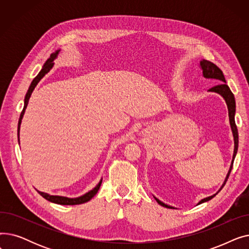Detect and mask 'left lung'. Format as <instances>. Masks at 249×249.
I'll return each mask as SVG.
<instances>
[{
	"label": "left lung",
	"instance_id": "1",
	"mask_svg": "<svg viewBox=\"0 0 249 249\" xmlns=\"http://www.w3.org/2000/svg\"><path fill=\"white\" fill-rule=\"evenodd\" d=\"M200 65H201V69L203 71V75L206 77V78H215V80L219 81V85L211 88L210 89H209V91H214V93H217L219 95H221L222 97L224 98L226 104H227V108H228V114H229V122H230V126H231V130H232V133H233V137H234V152H233V158H232V161H231V165H230V168H229V172L226 176V178L223 182V185H222V187L220 188V190L213 196H210V197L208 198H205L203 199L202 201L199 202V204H202L204 202H207L209 200H211L212 198H214L215 196L222 190V188H223L226 184V181L230 176V173L232 171V166H233V162H234V159L235 156H236V153H237V150H238V130H237V127H236V124H235V108H236V106H235V98H234V95L232 94L231 89H229V87L227 86L226 84V80L224 77V74L223 72H222V71L217 67L216 64H214L213 62L211 61H208V60H201L200 61ZM154 199L156 200V202H158L160 206H163L165 208H174L172 206H168L164 203H162L161 201H160L158 198Z\"/></svg>",
	"mask_w": 249,
	"mask_h": 249
}]
</instances>
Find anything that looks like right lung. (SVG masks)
I'll use <instances>...</instances> for the list:
<instances>
[{
	"instance_id": "obj_1",
	"label": "right lung",
	"mask_w": 249,
	"mask_h": 249,
	"mask_svg": "<svg viewBox=\"0 0 249 249\" xmlns=\"http://www.w3.org/2000/svg\"><path fill=\"white\" fill-rule=\"evenodd\" d=\"M59 50H57L56 52H54V53H52L50 55V57L46 60V62L44 63V65L42 67V70L40 71V72H39L35 77L34 80L32 81L28 90H27V94H26L25 96V100H24V108L21 112V115H20V118H19V122H18V140H19V131H20V125H21V122H22V118L24 116V113H25V110L26 108H27V105H28V102H29V99L31 97V94L33 89H35V87L37 86V84L40 82L41 78L52 69V67H53V60L56 58L57 54H58ZM101 184H102V179L100 180L99 184L91 190L89 192H88L87 194L81 196V197L78 198H67V197H61V196H51L49 194H46V193H43V192H39V195H41L42 197L44 199H46L47 201L49 202H52V203H55V204H59V205H80V204H84L88 201H89L91 198L94 197V196L98 193L100 187H101Z\"/></svg>"
}]
</instances>
